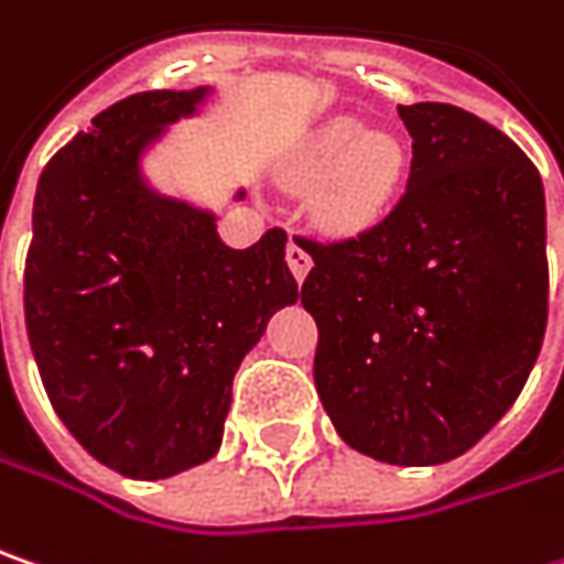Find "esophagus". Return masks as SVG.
Masks as SVG:
<instances>
[{"instance_id":"obj_1","label":"esophagus","mask_w":564,"mask_h":564,"mask_svg":"<svg viewBox=\"0 0 564 564\" xmlns=\"http://www.w3.org/2000/svg\"><path fill=\"white\" fill-rule=\"evenodd\" d=\"M285 263H289V269H292V275H295L297 282H304V275L311 272L314 260H311V253L301 247V238H289V247H285Z\"/></svg>"}]
</instances>
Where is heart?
<instances>
[{"label": "heart", "instance_id": "b5f03b06", "mask_svg": "<svg viewBox=\"0 0 564 564\" xmlns=\"http://www.w3.org/2000/svg\"><path fill=\"white\" fill-rule=\"evenodd\" d=\"M304 181H326L324 218L336 228L375 225L406 174V152L390 132H365L361 120L336 117L321 127L297 158Z\"/></svg>", "mask_w": 564, "mask_h": 564}]
</instances>
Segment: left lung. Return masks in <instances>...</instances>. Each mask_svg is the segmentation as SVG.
I'll use <instances>...</instances> for the list:
<instances>
[{"label":"left lung","instance_id":"obj_1","mask_svg":"<svg viewBox=\"0 0 564 564\" xmlns=\"http://www.w3.org/2000/svg\"><path fill=\"white\" fill-rule=\"evenodd\" d=\"M406 193L314 269V383L339 437L383 464L466 454L514 406L550 314L546 196L533 161L454 104H400Z\"/></svg>","mask_w":564,"mask_h":564}]
</instances>
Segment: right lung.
<instances>
[{
  "label": "right lung",
  "instance_id": "add662e5",
  "mask_svg": "<svg viewBox=\"0 0 564 564\" xmlns=\"http://www.w3.org/2000/svg\"><path fill=\"white\" fill-rule=\"evenodd\" d=\"M206 95L117 100L50 158L34 196L24 324L43 390L72 437L129 479L215 457L235 371L297 301L282 228L231 250L212 212L142 177L145 149Z\"/></svg>",
  "mask_w": 564,
  "mask_h": 564
}]
</instances>
